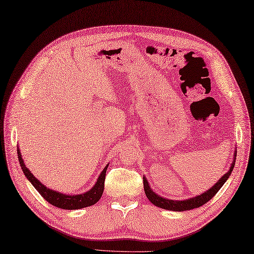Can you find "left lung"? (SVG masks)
<instances>
[{"mask_svg":"<svg viewBox=\"0 0 254 254\" xmlns=\"http://www.w3.org/2000/svg\"><path fill=\"white\" fill-rule=\"evenodd\" d=\"M236 154H237V151L235 150L233 163L226 174L222 176L220 178V180L216 182L212 188H210L208 190L203 191V193H201L200 195H197L195 197H191V198L183 199V200H172L169 198H165V197L156 194L155 191L152 190V188L150 187V183H148L146 180V178L143 177V187H144L145 195L148 198V200H150L154 206L169 210V211H187V210L198 208L202 205H205L206 202H208L210 199H211L212 197L218 193L219 190L223 187V184L226 182L227 179L230 178L235 167V162H236Z\"/></svg>","mask_w":254,"mask_h":254,"instance_id":"left-lung-1","label":"left lung"}]
</instances>
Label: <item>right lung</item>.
I'll use <instances>...</instances> for the list:
<instances>
[{"mask_svg": "<svg viewBox=\"0 0 254 254\" xmlns=\"http://www.w3.org/2000/svg\"><path fill=\"white\" fill-rule=\"evenodd\" d=\"M17 154H18V159H19V164L21 169L23 171L24 176L33 185L35 190L39 191L44 199H46L49 203H52L53 206L65 209V210H76V209H82L85 207H89L95 205L101 198L103 190H104V180H106V172L109 167V164L106 166L100 176L98 177L97 182L95 183L94 187H92L89 190L85 191V193H80L76 195H66L61 193V191L54 190L45 187L44 184L39 181V179H36L32 172H31L28 168L26 164L23 163L22 155L20 153L19 147H17Z\"/></svg>", "mask_w": 254, "mask_h": 254, "instance_id": "obj_1", "label": "right lung"}]
</instances>
